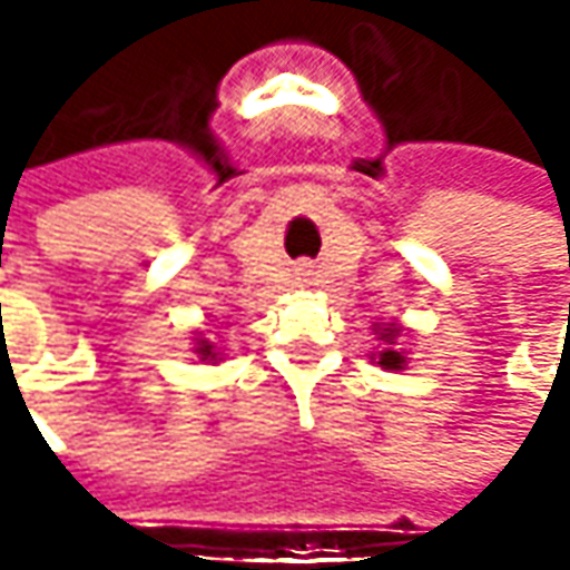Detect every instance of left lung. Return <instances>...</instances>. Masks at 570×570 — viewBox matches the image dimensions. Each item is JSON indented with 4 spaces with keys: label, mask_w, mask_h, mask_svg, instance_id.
<instances>
[{
    "label": "left lung",
    "mask_w": 570,
    "mask_h": 570,
    "mask_svg": "<svg viewBox=\"0 0 570 570\" xmlns=\"http://www.w3.org/2000/svg\"><path fill=\"white\" fill-rule=\"evenodd\" d=\"M371 330H374V340H381V352L371 355V362L381 364L383 371H405L409 352L400 345V340H403L409 330H405L403 323L400 320H381Z\"/></svg>",
    "instance_id": "1"
}]
</instances>
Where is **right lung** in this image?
<instances>
[{
	"label": "right lung",
	"instance_id": "1",
	"mask_svg": "<svg viewBox=\"0 0 570 570\" xmlns=\"http://www.w3.org/2000/svg\"><path fill=\"white\" fill-rule=\"evenodd\" d=\"M208 326H212V323H208ZM208 336H212V330H206V333H196V336H193V352L199 355V362L218 364L222 362V352H218V345L208 340Z\"/></svg>",
	"mask_w": 570,
	"mask_h": 570
}]
</instances>
